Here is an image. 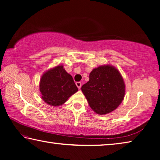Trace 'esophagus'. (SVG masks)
Listing matches in <instances>:
<instances>
[{
	"label": "esophagus",
	"mask_w": 160,
	"mask_h": 160,
	"mask_svg": "<svg viewBox=\"0 0 160 160\" xmlns=\"http://www.w3.org/2000/svg\"><path fill=\"white\" fill-rule=\"evenodd\" d=\"M76 85H77V87L78 88V89H80V88H81V86H82V83H81L80 82H76Z\"/></svg>",
	"instance_id": "obj_1"
}]
</instances>
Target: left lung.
Listing matches in <instances>:
<instances>
[{"instance_id": "1", "label": "left lung", "mask_w": 160, "mask_h": 160, "mask_svg": "<svg viewBox=\"0 0 160 160\" xmlns=\"http://www.w3.org/2000/svg\"><path fill=\"white\" fill-rule=\"evenodd\" d=\"M81 90L91 109L102 115L113 112L119 106L125 94V85L114 67L102 66L90 72V80Z\"/></svg>"}]
</instances>
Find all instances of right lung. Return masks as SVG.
Segmentation results:
<instances>
[{"label": "right lung", "mask_w": 160, "mask_h": 160, "mask_svg": "<svg viewBox=\"0 0 160 160\" xmlns=\"http://www.w3.org/2000/svg\"><path fill=\"white\" fill-rule=\"evenodd\" d=\"M39 90L44 101L53 107L62 105L78 90L71 75L62 66L48 70L40 80Z\"/></svg>", "instance_id": "1"}]
</instances>
